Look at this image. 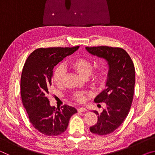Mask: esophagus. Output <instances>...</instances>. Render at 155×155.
I'll use <instances>...</instances> for the list:
<instances>
[{
    "label": "esophagus",
    "instance_id": "esophagus-1",
    "mask_svg": "<svg viewBox=\"0 0 155 155\" xmlns=\"http://www.w3.org/2000/svg\"><path fill=\"white\" fill-rule=\"evenodd\" d=\"M87 111V109L85 107H79V108L78 109V111L79 112H83V111Z\"/></svg>",
    "mask_w": 155,
    "mask_h": 155
}]
</instances>
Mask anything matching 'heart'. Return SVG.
Wrapping results in <instances>:
<instances>
[{"label":"heart","mask_w":155,"mask_h":155,"mask_svg":"<svg viewBox=\"0 0 155 155\" xmlns=\"http://www.w3.org/2000/svg\"><path fill=\"white\" fill-rule=\"evenodd\" d=\"M69 66L77 72L83 78H87L90 75V80L94 84H98L104 78L106 72V65L104 62H101L92 70V61L89 59L76 58L69 63ZM65 74V69L62 65H59L53 72L52 78L57 86L62 85ZM90 96V94L84 91H78L73 94V98L77 102L83 103L86 97Z\"/></svg>","instance_id":"heart-1"}]
</instances>
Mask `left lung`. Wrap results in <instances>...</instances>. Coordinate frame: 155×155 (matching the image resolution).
<instances>
[{
	"mask_svg": "<svg viewBox=\"0 0 155 155\" xmlns=\"http://www.w3.org/2000/svg\"><path fill=\"white\" fill-rule=\"evenodd\" d=\"M85 48L90 54L108 62L106 89L94 99L96 103H106V107L100 114L94 111L98 115V121L90 128L94 134L107 135L116 130L129 113L135 83L134 64L129 54L122 48L101 46Z\"/></svg>",
	"mask_w": 155,
	"mask_h": 155,
	"instance_id": "1",
	"label": "left lung"
}]
</instances>
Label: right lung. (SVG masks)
I'll return each mask as SVG.
<instances>
[{"mask_svg": "<svg viewBox=\"0 0 155 155\" xmlns=\"http://www.w3.org/2000/svg\"><path fill=\"white\" fill-rule=\"evenodd\" d=\"M78 48H38L25 63L20 80L22 104L33 127L44 135H61L66 130L72 115L77 112L74 107L66 104L61 109L51 107L48 94L54 67Z\"/></svg>", "mask_w": 155, "mask_h": 155, "instance_id": "right-lung-1", "label": "right lung"}]
</instances>
